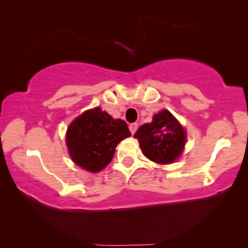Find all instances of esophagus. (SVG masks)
I'll return each instance as SVG.
<instances>
[{
	"label": "esophagus",
	"mask_w": 248,
	"mask_h": 248,
	"mask_svg": "<svg viewBox=\"0 0 248 248\" xmlns=\"http://www.w3.org/2000/svg\"><path fill=\"white\" fill-rule=\"evenodd\" d=\"M129 130H130V132L132 135L135 134V132L138 130V124H136V123H134V124H129Z\"/></svg>",
	"instance_id": "obj_1"
}]
</instances>
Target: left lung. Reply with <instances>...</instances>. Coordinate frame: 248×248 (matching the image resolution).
Here are the masks:
<instances>
[{"label": "left lung", "mask_w": 248, "mask_h": 248, "mask_svg": "<svg viewBox=\"0 0 248 248\" xmlns=\"http://www.w3.org/2000/svg\"><path fill=\"white\" fill-rule=\"evenodd\" d=\"M135 137L139 140L143 155L158 164L175 161L186 142L184 128L167 110L155 114L153 123L142 124Z\"/></svg>", "instance_id": "8db88e82"}]
</instances>
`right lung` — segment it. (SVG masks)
Segmentation results:
<instances>
[{
    "label": "right lung",
    "mask_w": 248,
    "mask_h": 248,
    "mask_svg": "<svg viewBox=\"0 0 248 248\" xmlns=\"http://www.w3.org/2000/svg\"><path fill=\"white\" fill-rule=\"evenodd\" d=\"M131 136L127 124L100 108L83 112L70 124L66 146L72 160L91 172L102 170L121 140Z\"/></svg>",
    "instance_id": "add662e5"
}]
</instances>
